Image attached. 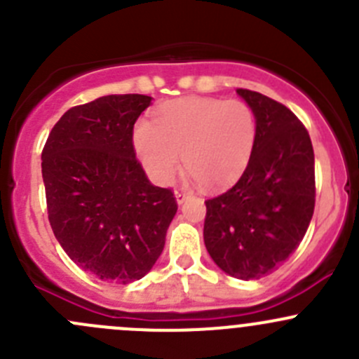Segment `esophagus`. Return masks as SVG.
I'll list each match as a JSON object with an SVG mask.
<instances>
[{"label":"esophagus","mask_w":359,"mask_h":359,"mask_svg":"<svg viewBox=\"0 0 359 359\" xmlns=\"http://www.w3.org/2000/svg\"><path fill=\"white\" fill-rule=\"evenodd\" d=\"M189 196V193H186V191L184 189H175V200H177V203H184L186 201V198Z\"/></svg>","instance_id":"34e87169"}]
</instances>
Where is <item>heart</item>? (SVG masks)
<instances>
[{"label": "heart", "mask_w": 359, "mask_h": 359, "mask_svg": "<svg viewBox=\"0 0 359 359\" xmlns=\"http://www.w3.org/2000/svg\"><path fill=\"white\" fill-rule=\"evenodd\" d=\"M257 119L241 100L182 97L161 104L154 123L139 121L133 146L151 179L168 184L180 168L205 189H222L240 179L252 158Z\"/></svg>", "instance_id": "heart-1"}]
</instances>
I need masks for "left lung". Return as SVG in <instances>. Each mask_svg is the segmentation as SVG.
I'll use <instances>...</instances> for the list:
<instances>
[{"label": "left lung", "mask_w": 359, "mask_h": 359, "mask_svg": "<svg viewBox=\"0 0 359 359\" xmlns=\"http://www.w3.org/2000/svg\"><path fill=\"white\" fill-rule=\"evenodd\" d=\"M257 119V139L243 175L205 201V247L238 280L273 273L302 241L316 201L314 151L306 126L283 104L238 88Z\"/></svg>", "instance_id": "obj_1"}]
</instances>
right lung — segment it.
<instances>
[{
  "mask_svg": "<svg viewBox=\"0 0 359 359\" xmlns=\"http://www.w3.org/2000/svg\"><path fill=\"white\" fill-rule=\"evenodd\" d=\"M149 104L126 93L71 107L41 153L57 241L81 269L119 285L149 273L177 212L172 189L153 186L135 156L133 125Z\"/></svg>",
  "mask_w": 359,
  "mask_h": 359,
  "instance_id": "right-lung-1",
  "label": "right lung"
}]
</instances>
